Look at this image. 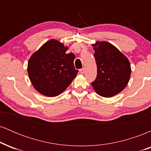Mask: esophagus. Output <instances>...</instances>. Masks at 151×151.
Wrapping results in <instances>:
<instances>
[{"mask_svg": "<svg viewBox=\"0 0 151 151\" xmlns=\"http://www.w3.org/2000/svg\"><path fill=\"white\" fill-rule=\"evenodd\" d=\"M79 72H80L81 74H84V69H81V70H79Z\"/></svg>", "mask_w": 151, "mask_h": 151, "instance_id": "34e87169", "label": "esophagus"}]
</instances>
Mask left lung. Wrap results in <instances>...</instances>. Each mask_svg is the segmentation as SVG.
Listing matches in <instances>:
<instances>
[{
    "instance_id": "8db88e82",
    "label": "left lung",
    "mask_w": 151,
    "mask_h": 151,
    "mask_svg": "<svg viewBox=\"0 0 151 151\" xmlns=\"http://www.w3.org/2000/svg\"><path fill=\"white\" fill-rule=\"evenodd\" d=\"M97 66V76L91 83L99 96L111 97L123 91L129 83L131 68L125 55L105 41L92 44Z\"/></svg>"
}]
</instances>
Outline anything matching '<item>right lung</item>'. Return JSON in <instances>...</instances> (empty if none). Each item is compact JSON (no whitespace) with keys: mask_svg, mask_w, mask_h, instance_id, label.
Returning <instances> with one entry per match:
<instances>
[{"mask_svg":"<svg viewBox=\"0 0 151 151\" xmlns=\"http://www.w3.org/2000/svg\"><path fill=\"white\" fill-rule=\"evenodd\" d=\"M68 47L57 40H50L31 55L27 73L32 86L49 97L63 92L77 77L73 53L67 54Z\"/></svg>","mask_w":151,"mask_h":151,"instance_id":"obj_1","label":"right lung"}]
</instances>
